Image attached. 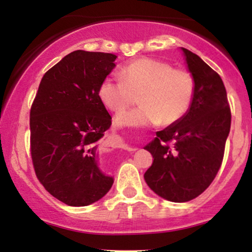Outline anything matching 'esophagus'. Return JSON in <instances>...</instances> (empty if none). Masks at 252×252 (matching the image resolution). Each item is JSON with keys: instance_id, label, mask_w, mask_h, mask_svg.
Instances as JSON below:
<instances>
[{"instance_id": "esophagus-1", "label": "esophagus", "mask_w": 252, "mask_h": 252, "mask_svg": "<svg viewBox=\"0 0 252 252\" xmlns=\"http://www.w3.org/2000/svg\"><path fill=\"white\" fill-rule=\"evenodd\" d=\"M129 149H130V150H135L136 148H129Z\"/></svg>"}]
</instances>
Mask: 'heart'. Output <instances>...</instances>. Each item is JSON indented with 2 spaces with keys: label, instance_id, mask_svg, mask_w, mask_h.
I'll list each match as a JSON object with an SVG mask.
<instances>
[{
  "label": "heart",
  "instance_id": "b5f03b06",
  "mask_svg": "<svg viewBox=\"0 0 252 252\" xmlns=\"http://www.w3.org/2000/svg\"><path fill=\"white\" fill-rule=\"evenodd\" d=\"M195 84L187 71L153 58H140L126 65L120 76L104 78L98 96L109 110L119 112L139 94L138 108L120 113L115 123L120 126L144 128L162 123L170 126L187 114Z\"/></svg>",
  "mask_w": 252,
  "mask_h": 252
}]
</instances>
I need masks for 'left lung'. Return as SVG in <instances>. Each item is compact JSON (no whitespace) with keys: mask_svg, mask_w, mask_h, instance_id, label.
<instances>
[{"mask_svg":"<svg viewBox=\"0 0 252 252\" xmlns=\"http://www.w3.org/2000/svg\"><path fill=\"white\" fill-rule=\"evenodd\" d=\"M181 51L195 84L192 105L144 147L154 158L144 180L153 192L173 202L192 200L210 186L220 168L231 126L221 78L200 57Z\"/></svg>","mask_w":252,"mask_h":252,"instance_id":"8db88e82","label":"left lung"}]
</instances>
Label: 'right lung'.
I'll list each match as a JSON object with an SVG mask.
<instances>
[{
	"label": "right lung",
	"mask_w": 252,
	"mask_h": 252,
	"mask_svg": "<svg viewBox=\"0 0 252 252\" xmlns=\"http://www.w3.org/2000/svg\"><path fill=\"white\" fill-rule=\"evenodd\" d=\"M116 56L78 50L42 77L31 109V154L35 174L47 192L70 206L102 199L114 178L99 158L111 116L98 96Z\"/></svg>",
	"instance_id": "obj_1"
}]
</instances>
